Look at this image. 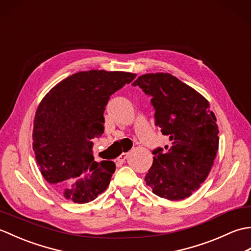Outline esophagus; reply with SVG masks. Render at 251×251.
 I'll return each mask as SVG.
<instances>
[{"label": "esophagus", "mask_w": 251, "mask_h": 251, "mask_svg": "<svg viewBox=\"0 0 251 251\" xmlns=\"http://www.w3.org/2000/svg\"><path fill=\"white\" fill-rule=\"evenodd\" d=\"M127 157H128V153H122L121 155L116 158V161H117V163L123 164V163H125Z\"/></svg>", "instance_id": "esophagus-1"}]
</instances>
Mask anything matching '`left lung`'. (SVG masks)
I'll return each mask as SVG.
<instances>
[{"label": "left lung", "mask_w": 251, "mask_h": 251, "mask_svg": "<svg viewBox=\"0 0 251 251\" xmlns=\"http://www.w3.org/2000/svg\"><path fill=\"white\" fill-rule=\"evenodd\" d=\"M151 97L155 125L168 136L165 148L153 150L147 185L163 199L189 197L206 180L219 148V129L209 102L169 73H149L132 83Z\"/></svg>", "instance_id": "8db88e82"}]
</instances>
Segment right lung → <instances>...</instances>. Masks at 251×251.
Segmentation results:
<instances>
[{"instance_id":"obj_1","label":"right lung","mask_w":251,"mask_h":251,"mask_svg":"<svg viewBox=\"0 0 251 251\" xmlns=\"http://www.w3.org/2000/svg\"><path fill=\"white\" fill-rule=\"evenodd\" d=\"M136 74L90 70L74 73L46 94L36 110L33 150L47 182L77 204L94 201L108 188L115 164L95 162L93 139L103 134L110 96Z\"/></svg>"}]
</instances>
